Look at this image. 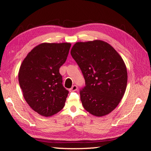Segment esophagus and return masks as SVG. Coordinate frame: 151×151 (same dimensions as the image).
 Wrapping results in <instances>:
<instances>
[{"label": "esophagus", "instance_id": "34e87169", "mask_svg": "<svg viewBox=\"0 0 151 151\" xmlns=\"http://www.w3.org/2000/svg\"><path fill=\"white\" fill-rule=\"evenodd\" d=\"M77 86L76 85H73L72 87H71L70 89H69V91L70 92H73V91H76V90H77Z\"/></svg>", "mask_w": 151, "mask_h": 151}]
</instances>
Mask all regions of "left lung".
<instances>
[{
	"mask_svg": "<svg viewBox=\"0 0 151 151\" xmlns=\"http://www.w3.org/2000/svg\"><path fill=\"white\" fill-rule=\"evenodd\" d=\"M70 54L85 80V86L80 91L83 107L96 116L109 114L126 91L127 70L122 57L101 40L76 42Z\"/></svg>",
	"mask_w": 151,
	"mask_h": 151,
	"instance_id": "8db88e82",
	"label": "left lung"
}]
</instances>
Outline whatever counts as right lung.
Instances as JSON below:
<instances>
[{
    "label": "right lung",
    "instance_id": "add662e5",
    "mask_svg": "<svg viewBox=\"0 0 151 151\" xmlns=\"http://www.w3.org/2000/svg\"><path fill=\"white\" fill-rule=\"evenodd\" d=\"M71 44L41 43L20 65L19 81L23 96L33 111L51 116L65 106L68 91L63 85L59 68L65 63Z\"/></svg>",
    "mask_w": 151,
    "mask_h": 151
}]
</instances>
